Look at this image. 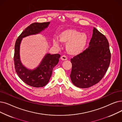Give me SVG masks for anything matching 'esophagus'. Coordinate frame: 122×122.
Wrapping results in <instances>:
<instances>
[{"label": "esophagus", "instance_id": "34e87169", "mask_svg": "<svg viewBox=\"0 0 122 122\" xmlns=\"http://www.w3.org/2000/svg\"><path fill=\"white\" fill-rule=\"evenodd\" d=\"M61 59L63 61H65V60H67V57L65 55H63L61 57Z\"/></svg>", "mask_w": 122, "mask_h": 122}]
</instances>
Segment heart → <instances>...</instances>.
<instances>
[{
	"mask_svg": "<svg viewBox=\"0 0 122 122\" xmlns=\"http://www.w3.org/2000/svg\"><path fill=\"white\" fill-rule=\"evenodd\" d=\"M59 40L63 43H66L65 49L71 55H77L82 53L85 48L87 42V36L85 33L75 29H66L62 30L58 35ZM53 44L59 47V42L56 39H53Z\"/></svg>",
	"mask_w": 122,
	"mask_h": 122,
	"instance_id": "b5f03b06",
	"label": "heart"
}]
</instances>
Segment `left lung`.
Here are the masks:
<instances>
[{
	"label": "left lung",
	"instance_id": "left-lung-1",
	"mask_svg": "<svg viewBox=\"0 0 122 122\" xmlns=\"http://www.w3.org/2000/svg\"><path fill=\"white\" fill-rule=\"evenodd\" d=\"M110 61L108 41L105 35L94 27L88 48L71 59L72 83L80 88L96 84L106 73Z\"/></svg>",
	"mask_w": 122,
	"mask_h": 122
}]
</instances>
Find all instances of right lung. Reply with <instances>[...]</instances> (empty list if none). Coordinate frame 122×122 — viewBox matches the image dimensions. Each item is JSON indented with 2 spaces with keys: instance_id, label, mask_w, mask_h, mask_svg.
Segmentation results:
<instances>
[{
  "instance_id": "right-lung-1",
  "label": "right lung",
  "mask_w": 122,
  "mask_h": 122,
  "mask_svg": "<svg viewBox=\"0 0 122 122\" xmlns=\"http://www.w3.org/2000/svg\"><path fill=\"white\" fill-rule=\"evenodd\" d=\"M49 24L50 22L32 23L18 36L15 42L14 61L16 72L24 83L33 87H42L48 83L53 69L59 62L60 55L46 54L37 67L33 70H29L21 62L19 54L20 43L23 38L40 33L48 27Z\"/></svg>"
}]
</instances>
